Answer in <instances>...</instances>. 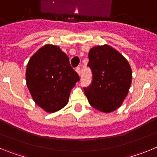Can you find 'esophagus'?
Returning <instances> with one entry per match:
<instances>
[{
	"label": "esophagus",
	"mask_w": 157,
	"mask_h": 157,
	"mask_svg": "<svg viewBox=\"0 0 157 157\" xmlns=\"http://www.w3.org/2000/svg\"><path fill=\"white\" fill-rule=\"evenodd\" d=\"M75 71H77V73L78 75H81V68H80V67H76V69H75Z\"/></svg>",
	"instance_id": "1"
}]
</instances>
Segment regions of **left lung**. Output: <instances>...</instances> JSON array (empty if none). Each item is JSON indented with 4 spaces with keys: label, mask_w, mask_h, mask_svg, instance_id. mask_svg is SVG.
I'll list each match as a JSON object with an SVG mask.
<instances>
[{
    "label": "left lung",
    "mask_w": 157,
    "mask_h": 157,
    "mask_svg": "<svg viewBox=\"0 0 157 157\" xmlns=\"http://www.w3.org/2000/svg\"><path fill=\"white\" fill-rule=\"evenodd\" d=\"M87 66L92 72V82L83 90L89 103L103 112L115 111L122 105L131 84L129 63L118 51L105 45L90 50Z\"/></svg>",
    "instance_id": "1"
}]
</instances>
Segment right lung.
<instances>
[{
  "instance_id": "obj_1",
  "label": "right lung",
  "mask_w": 157,
  "mask_h": 157,
  "mask_svg": "<svg viewBox=\"0 0 157 157\" xmlns=\"http://www.w3.org/2000/svg\"><path fill=\"white\" fill-rule=\"evenodd\" d=\"M26 79L35 103L45 112H55L67 104L71 90L80 78L59 47L46 45L29 60Z\"/></svg>"
}]
</instances>
